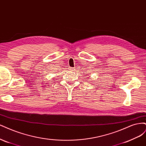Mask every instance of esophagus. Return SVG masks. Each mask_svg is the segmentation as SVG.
<instances>
[{
  "mask_svg": "<svg viewBox=\"0 0 146 146\" xmlns=\"http://www.w3.org/2000/svg\"><path fill=\"white\" fill-rule=\"evenodd\" d=\"M70 70H71L72 72H74V70H75V69H74V68H73V67H70Z\"/></svg>",
  "mask_w": 146,
  "mask_h": 146,
  "instance_id": "obj_1",
  "label": "esophagus"
}]
</instances>
